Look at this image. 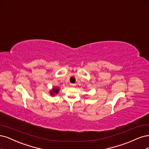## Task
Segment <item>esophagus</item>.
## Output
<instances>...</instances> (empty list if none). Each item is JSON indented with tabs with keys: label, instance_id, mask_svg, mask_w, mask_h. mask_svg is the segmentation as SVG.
Listing matches in <instances>:
<instances>
[{
	"label": "esophagus",
	"instance_id": "34e87169",
	"mask_svg": "<svg viewBox=\"0 0 149 149\" xmlns=\"http://www.w3.org/2000/svg\"><path fill=\"white\" fill-rule=\"evenodd\" d=\"M76 86L75 84H70V86L71 87H74Z\"/></svg>",
	"mask_w": 149,
	"mask_h": 149
}]
</instances>
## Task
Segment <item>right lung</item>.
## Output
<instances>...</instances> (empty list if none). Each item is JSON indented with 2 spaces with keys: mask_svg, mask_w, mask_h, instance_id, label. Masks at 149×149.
Returning <instances> with one entry per match:
<instances>
[{
  "mask_svg": "<svg viewBox=\"0 0 149 149\" xmlns=\"http://www.w3.org/2000/svg\"><path fill=\"white\" fill-rule=\"evenodd\" d=\"M60 91V88L58 87H53L52 89L49 91V94L51 96H55V95L58 94Z\"/></svg>",
  "mask_w": 149,
  "mask_h": 149,
  "instance_id": "add662e5",
  "label": "right lung"
}]
</instances>
